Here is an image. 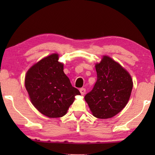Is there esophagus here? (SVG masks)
<instances>
[{
	"label": "esophagus",
	"instance_id": "34e87169",
	"mask_svg": "<svg viewBox=\"0 0 155 155\" xmlns=\"http://www.w3.org/2000/svg\"><path fill=\"white\" fill-rule=\"evenodd\" d=\"M79 90H80V92L81 94V95H85V94L86 92V90L85 88H81Z\"/></svg>",
	"mask_w": 155,
	"mask_h": 155
}]
</instances>
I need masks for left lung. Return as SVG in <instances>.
Returning <instances> with one entry per match:
<instances>
[{
    "label": "left lung",
    "instance_id": "obj_1",
    "mask_svg": "<svg viewBox=\"0 0 155 155\" xmlns=\"http://www.w3.org/2000/svg\"><path fill=\"white\" fill-rule=\"evenodd\" d=\"M97 81L85 100L92 115L100 119L115 116L130 98L133 83L130 75L118 63L103 56L96 64Z\"/></svg>",
    "mask_w": 155,
    "mask_h": 155
}]
</instances>
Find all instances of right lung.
Listing matches in <instances>:
<instances>
[{
	"label": "right lung",
	"instance_id": "obj_1",
	"mask_svg": "<svg viewBox=\"0 0 155 155\" xmlns=\"http://www.w3.org/2000/svg\"><path fill=\"white\" fill-rule=\"evenodd\" d=\"M59 54H52L41 59L28 70L25 87L33 106L48 117H60L81 93L73 87L64 72Z\"/></svg>",
	"mask_w": 155,
	"mask_h": 155
}]
</instances>
